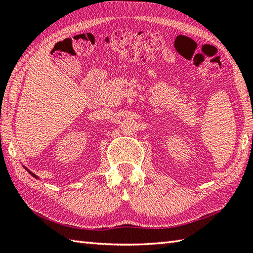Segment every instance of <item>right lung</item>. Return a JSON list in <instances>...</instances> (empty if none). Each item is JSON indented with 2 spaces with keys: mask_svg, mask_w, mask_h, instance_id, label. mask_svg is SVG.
Masks as SVG:
<instances>
[{
  "mask_svg": "<svg viewBox=\"0 0 253 253\" xmlns=\"http://www.w3.org/2000/svg\"><path fill=\"white\" fill-rule=\"evenodd\" d=\"M25 169H26V168H25ZM26 170H27V169H26ZM27 171H28L29 173H31V174H32V175H33L34 177H36V179H38V177H37V175H36V174H34V173H32V172H31V171H29V170H27Z\"/></svg>",
  "mask_w": 253,
  "mask_h": 253,
  "instance_id": "obj_1",
  "label": "right lung"
}]
</instances>
